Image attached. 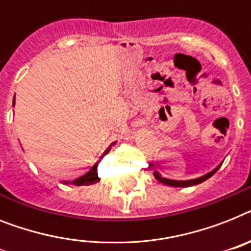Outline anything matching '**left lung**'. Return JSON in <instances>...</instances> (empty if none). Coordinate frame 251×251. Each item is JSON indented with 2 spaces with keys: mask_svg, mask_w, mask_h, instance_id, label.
<instances>
[{
  "mask_svg": "<svg viewBox=\"0 0 251 251\" xmlns=\"http://www.w3.org/2000/svg\"><path fill=\"white\" fill-rule=\"evenodd\" d=\"M150 166H153V164H150ZM218 169L219 168H217L215 170L210 172L209 174L203 175V176H200V178L197 179H191V180H173V179H168V178H164V176H161L157 172H153V175L158 182L164 183V184L173 185V187H191V185H195V184H199V183L205 182L206 179H209L210 176H213V175L217 173Z\"/></svg>",
  "mask_w": 251,
  "mask_h": 251,
  "instance_id": "8db88e82",
  "label": "left lung"
}]
</instances>
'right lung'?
Segmentation results:
<instances>
[{
    "instance_id": "add662e5",
    "label": "right lung",
    "mask_w": 251,
    "mask_h": 251,
    "mask_svg": "<svg viewBox=\"0 0 251 251\" xmlns=\"http://www.w3.org/2000/svg\"><path fill=\"white\" fill-rule=\"evenodd\" d=\"M14 100H15V98H14ZM109 150H111V147H108L107 150H105L104 153H108L109 152ZM99 176H98V164H95L91 168V170L89 173H86L85 175H82V176H79V178L75 179V180H72V182H69V184L72 185H90V184H94V183L99 182Z\"/></svg>"
}]
</instances>
